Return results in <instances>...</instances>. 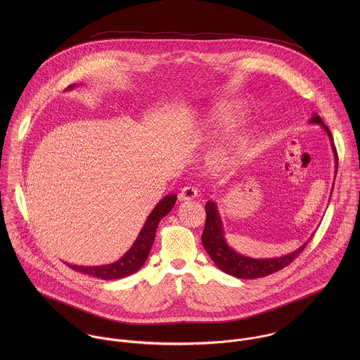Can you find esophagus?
<instances>
[{
	"mask_svg": "<svg viewBox=\"0 0 360 360\" xmlns=\"http://www.w3.org/2000/svg\"><path fill=\"white\" fill-rule=\"evenodd\" d=\"M197 197H198V191L191 186L181 188V191L179 193V201H191V200H195Z\"/></svg>",
	"mask_w": 360,
	"mask_h": 360,
	"instance_id": "esophagus-1",
	"label": "esophagus"
}]
</instances>
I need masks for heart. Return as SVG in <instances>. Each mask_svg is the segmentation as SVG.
<instances>
[{
    "label": "heart",
    "mask_w": 360,
    "mask_h": 360,
    "mask_svg": "<svg viewBox=\"0 0 360 360\" xmlns=\"http://www.w3.org/2000/svg\"><path fill=\"white\" fill-rule=\"evenodd\" d=\"M244 116V109L237 103H217L207 109L204 119V130L209 134H219L234 126ZM257 139V130L244 127L231 133V136L213 151L210 166L214 172L224 173L244 163L252 151Z\"/></svg>",
    "instance_id": "heart-1"
}]
</instances>
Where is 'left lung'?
I'll use <instances>...</instances> for the list:
<instances>
[{"label":"left lung","mask_w":360,"mask_h":360,"mask_svg":"<svg viewBox=\"0 0 360 360\" xmlns=\"http://www.w3.org/2000/svg\"><path fill=\"white\" fill-rule=\"evenodd\" d=\"M309 123H316L320 124L324 131L327 133L333 154H334V160H335V176H337V169H338V156H337V150L333 143V136L328 127L324 124L321 117L317 113H313V116L309 119ZM334 188V186H333ZM206 220L205 229L202 233V245L205 248L207 255L213 260V263L224 273L234 276L237 278H257V277H264L269 276L274 271H278L288 266L295 257H298L304 248L308 245L309 241L311 240V236L308 241L301 245L298 250H295L291 254H287L284 257H270V259H255V257H244L238 252H236L229 244L226 243L224 238V229L221 223V217L217 209V204L214 201H207L205 205Z\"/></svg>","instance_id":"obj_1"}]
</instances>
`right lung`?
Segmentation results:
<instances>
[{"label":"right lung","instance_id":"obj_1","mask_svg":"<svg viewBox=\"0 0 360 360\" xmlns=\"http://www.w3.org/2000/svg\"><path fill=\"white\" fill-rule=\"evenodd\" d=\"M73 87L75 84L69 86L68 89H73ZM176 198L177 197L174 194H169L156 204L150 216L147 217L146 224L141 229L131 248L115 263L103 264V266H77V264L68 263V266L76 271H80L101 280L123 278L126 276L136 273L150 255L151 247L154 244L158 224L172 210V207L176 204Z\"/></svg>","mask_w":360,"mask_h":360}]
</instances>
